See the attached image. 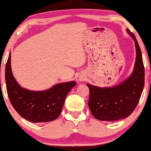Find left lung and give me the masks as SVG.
Listing matches in <instances>:
<instances>
[{
	"label": "left lung",
	"mask_w": 151,
	"mask_h": 151,
	"mask_svg": "<svg viewBox=\"0 0 151 151\" xmlns=\"http://www.w3.org/2000/svg\"><path fill=\"white\" fill-rule=\"evenodd\" d=\"M135 42L136 62L133 73L120 85L99 88L88 84V108L95 119L114 122L127 118L136 108L145 84V68L142 52L134 35L127 29Z\"/></svg>",
	"instance_id": "8db88e82"
}]
</instances>
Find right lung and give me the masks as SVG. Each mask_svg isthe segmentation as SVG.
<instances>
[{
	"mask_svg": "<svg viewBox=\"0 0 151 151\" xmlns=\"http://www.w3.org/2000/svg\"><path fill=\"white\" fill-rule=\"evenodd\" d=\"M5 78L9 100L15 110L32 123L49 122L61 113L67 95L76 86V81L61 83L42 91L22 88L14 78L11 69V54L6 64Z\"/></svg>",
	"mask_w": 151,
	"mask_h": 151,
	"instance_id": "right-lung-1",
	"label": "right lung"
}]
</instances>
